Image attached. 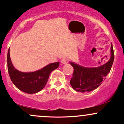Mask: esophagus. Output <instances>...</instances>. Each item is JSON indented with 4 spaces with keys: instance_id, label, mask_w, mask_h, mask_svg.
<instances>
[{
    "instance_id": "34e87169",
    "label": "esophagus",
    "mask_w": 124,
    "mask_h": 124,
    "mask_svg": "<svg viewBox=\"0 0 124 124\" xmlns=\"http://www.w3.org/2000/svg\"><path fill=\"white\" fill-rule=\"evenodd\" d=\"M61 63H63V64H66L68 63V60H67L66 58H63V59L61 60Z\"/></svg>"
}]
</instances>
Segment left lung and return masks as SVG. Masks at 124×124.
<instances>
[{
    "label": "left lung",
    "instance_id": "8db88e82",
    "mask_svg": "<svg viewBox=\"0 0 124 124\" xmlns=\"http://www.w3.org/2000/svg\"><path fill=\"white\" fill-rule=\"evenodd\" d=\"M114 59L113 47L111 44L110 49V58L106 63L95 68H87L70 62L74 71L73 77L70 81V85L77 92L85 93L96 89L106 79V77L110 72Z\"/></svg>",
    "mask_w": 124,
    "mask_h": 124
}]
</instances>
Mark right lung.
Listing matches in <instances>:
<instances>
[{
	"mask_svg": "<svg viewBox=\"0 0 124 124\" xmlns=\"http://www.w3.org/2000/svg\"><path fill=\"white\" fill-rule=\"evenodd\" d=\"M7 62L8 74L13 83L20 90L28 94L38 93L43 89L47 83L50 73L59 65V62H54L34 72H21L13 65L10 56V48L8 52Z\"/></svg>",
	"mask_w": 124,
	"mask_h": 124,
	"instance_id": "right-lung-1",
	"label": "right lung"
}]
</instances>
